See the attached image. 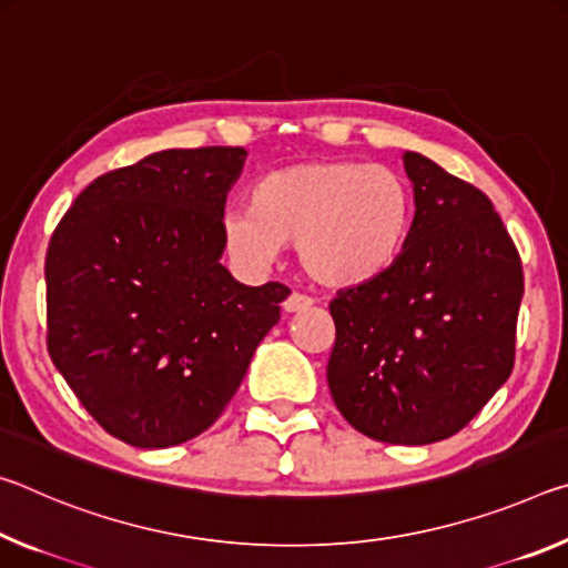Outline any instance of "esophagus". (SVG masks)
I'll list each match as a JSON object with an SVG mask.
<instances>
[{
    "label": "esophagus",
    "instance_id": "1",
    "mask_svg": "<svg viewBox=\"0 0 568 568\" xmlns=\"http://www.w3.org/2000/svg\"><path fill=\"white\" fill-rule=\"evenodd\" d=\"M314 302H312V296H306V294H300V292H292L290 296H286L284 300V312H290V314H294V312H304V310H310Z\"/></svg>",
    "mask_w": 568,
    "mask_h": 568
}]
</instances>
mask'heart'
<instances>
[{
  "instance_id": "1",
  "label": "heart",
  "mask_w": 568,
  "mask_h": 568,
  "mask_svg": "<svg viewBox=\"0 0 568 568\" xmlns=\"http://www.w3.org/2000/svg\"><path fill=\"white\" fill-rule=\"evenodd\" d=\"M413 191L385 165L302 161L266 173L251 209L223 216V244L244 266H264L282 244L314 282L365 286L393 268L413 229Z\"/></svg>"
}]
</instances>
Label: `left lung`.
Instances as JSON below:
<instances>
[{"label":"left lung","instance_id":"left-lung-1","mask_svg":"<svg viewBox=\"0 0 568 568\" xmlns=\"http://www.w3.org/2000/svg\"><path fill=\"white\" fill-rule=\"evenodd\" d=\"M405 171L410 239L389 272L332 300L327 383L362 435L427 445L463 430L514 369L524 268L486 193L420 153Z\"/></svg>","mask_w":568,"mask_h":568}]
</instances>
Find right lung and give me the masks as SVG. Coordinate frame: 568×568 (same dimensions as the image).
<instances>
[{"label":"right lung","mask_w":568,"mask_h":568,"mask_svg":"<svg viewBox=\"0 0 568 568\" xmlns=\"http://www.w3.org/2000/svg\"><path fill=\"white\" fill-rule=\"evenodd\" d=\"M244 148H171L92 181L44 258L48 352L102 430L171 448L219 420L290 290L229 274Z\"/></svg>","instance_id":"add662e5"}]
</instances>
